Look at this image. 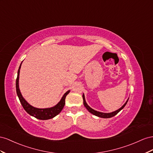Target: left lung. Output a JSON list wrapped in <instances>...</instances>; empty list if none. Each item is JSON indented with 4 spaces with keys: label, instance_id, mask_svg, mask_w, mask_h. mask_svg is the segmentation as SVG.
<instances>
[{
    "label": "left lung",
    "instance_id": "8db88e82",
    "mask_svg": "<svg viewBox=\"0 0 153 153\" xmlns=\"http://www.w3.org/2000/svg\"><path fill=\"white\" fill-rule=\"evenodd\" d=\"M82 99H83V104L84 106H85V108L87 109V110H88L89 112H90L91 113H92L93 115H95V116H97L99 117H101V118H105V119H106V118H111L113 116L116 115L118 113H119L121 110H123V109L124 108V106L126 105V104H127L128 101V99L127 100V101H126L125 102V104H124V105L122 106L120 108H119V110H117L113 112H111V113H102V112H99V111H97L96 110H94V109L91 108L88 104H87V103L86 102V101H85V95L82 94Z\"/></svg>",
    "mask_w": 153,
    "mask_h": 153
}]
</instances>
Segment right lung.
Instances as JSON below:
<instances>
[{
	"instance_id": "obj_1",
	"label": "right lung",
	"mask_w": 153,
	"mask_h": 153,
	"mask_svg": "<svg viewBox=\"0 0 153 153\" xmlns=\"http://www.w3.org/2000/svg\"><path fill=\"white\" fill-rule=\"evenodd\" d=\"M20 65L18 74H17V78L16 80V94L18 95L19 99L20 101V103L22 105L24 110L26 111L27 113L33 117H34L40 120H48L51 119L56 117L57 115L62 111L63 108L65 104V97L66 96L69 94L70 90H68L66 93H65L62 97V99L60 100V101L56 104V106L48 108H37L32 106L25 101V99L22 97V95L21 94L20 90L19 89V74H20V69L21 68V65Z\"/></svg>"
}]
</instances>
